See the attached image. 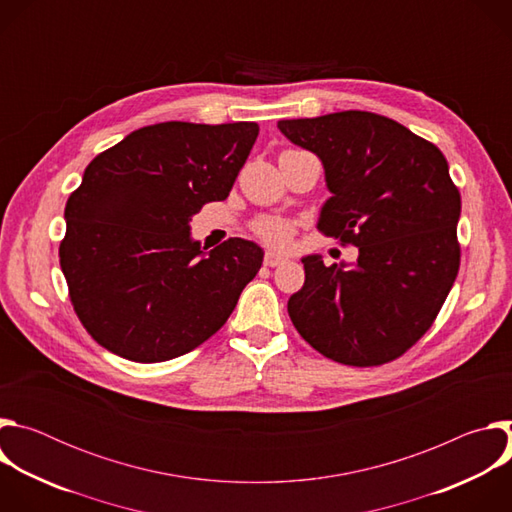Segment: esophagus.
Listing matches in <instances>:
<instances>
[{"label": "esophagus", "instance_id": "obj_1", "mask_svg": "<svg viewBox=\"0 0 512 512\" xmlns=\"http://www.w3.org/2000/svg\"><path fill=\"white\" fill-rule=\"evenodd\" d=\"M263 261H265V265H269V267H277V265H283V263L287 261V257L281 255V253H277V251H267Z\"/></svg>", "mask_w": 512, "mask_h": 512}]
</instances>
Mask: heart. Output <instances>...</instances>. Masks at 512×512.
<instances>
[{"instance_id": "b5f03b06", "label": "heart", "mask_w": 512, "mask_h": 512, "mask_svg": "<svg viewBox=\"0 0 512 512\" xmlns=\"http://www.w3.org/2000/svg\"><path fill=\"white\" fill-rule=\"evenodd\" d=\"M253 231L257 237L269 245L275 247H285L291 241V235H294V227H291L287 221H281V218H259V221L253 225Z\"/></svg>"}]
</instances>
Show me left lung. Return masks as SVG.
<instances>
[{
    "instance_id": "left-lung-1",
    "label": "left lung",
    "mask_w": 512,
    "mask_h": 512,
    "mask_svg": "<svg viewBox=\"0 0 512 512\" xmlns=\"http://www.w3.org/2000/svg\"><path fill=\"white\" fill-rule=\"evenodd\" d=\"M324 166L332 196L318 229L358 247L356 263L302 259L306 281L287 302L296 330L324 356L377 367L433 324L460 269L462 200L444 154L369 111L277 121Z\"/></svg>"
}]
</instances>
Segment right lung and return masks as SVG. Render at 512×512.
Returning a JSON list of instances; mask_svg holds the SVG:
<instances>
[{"label":"right lung","mask_w":512,"mask_h":512,"mask_svg":"<svg viewBox=\"0 0 512 512\" xmlns=\"http://www.w3.org/2000/svg\"><path fill=\"white\" fill-rule=\"evenodd\" d=\"M259 125L166 121L99 154L70 194L60 267L87 332L135 362L182 356L233 314L263 249L229 239L212 251L190 237L202 204L225 200Z\"/></svg>","instance_id":"right-lung-1"}]
</instances>
